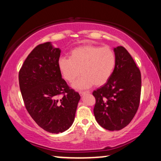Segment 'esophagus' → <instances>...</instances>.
<instances>
[{"instance_id": "esophagus-1", "label": "esophagus", "mask_w": 161, "mask_h": 161, "mask_svg": "<svg viewBox=\"0 0 161 161\" xmlns=\"http://www.w3.org/2000/svg\"><path fill=\"white\" fill-rule=\"evenodd\" d=\"M91 93V92L90 91H80L79 92V94H80V96H83V95H85V94H88V93Z\"/></svg>"}]
</instances>
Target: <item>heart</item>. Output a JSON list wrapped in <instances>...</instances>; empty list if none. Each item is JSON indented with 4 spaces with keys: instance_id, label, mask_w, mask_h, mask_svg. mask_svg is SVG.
Segmentation results:
<instances>
[{
    "instance_id": "obj_1",
    "label": "heart",
    "mask_w": 161,
    "mask_h": 161,
    "mask_svg": "<svg viewBox=\"0 0 161 161\" xmlns=\"http://www.w3.org/2000/svg\"><path fill=\"white\" fill-rule=\"evenodd\" d=\"M116 64V56L110 47L84 45L70 51L69 59L60 58L58 68L68 82H74L82 74L83 76L74 83L76 90H85L94 85L106 84L112 76Z\"/></svg>"
}]
</instances>
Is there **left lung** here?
<instances>
[{
	"label": "left lung",
	"mask_w": 161,
	"mask_h": 161,
	"mask_svg": "<svg viewBox=\"0 0 161 161\" xmlns=\"http://www.w3.org/2000/svg\"><path fill=\"white\" fill-rule=\"evenodd\" d=\"M116 64L108 82L94 91L93 113L101 127L114 131L127 126L140 104L141 75L131 55L123 46L114 48Z\"/></svg>",
	"instance_id": "8db88e82"
}]
</instances>
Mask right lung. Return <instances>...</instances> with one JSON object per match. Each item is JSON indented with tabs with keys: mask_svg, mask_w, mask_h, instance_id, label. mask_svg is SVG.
<instances>
[{
	"mask_svg": "<svg viewBox=\"0 0 161 161\" xmlns=\"http://www.w3.org/2000/svg\"><path fill=\"white\" fill-rule=\"evenodd\" d=\"M60 53L50 42L38 45L19 71V85L28 113L38 126L56 134L72 125L80 99L79 94L62 78L58 68Z\"/></svg>",
	"mask_w": 161,
	"mask_h": 161,
	"instance_id": "obj_1",
	"label": "right lung"
}]
</instances>
